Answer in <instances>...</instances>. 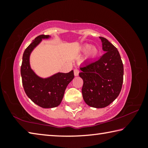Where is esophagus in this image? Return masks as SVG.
<instances>
[{
  "mask_svg": "<svg viewBox=\"0 0 148 148\" xmlns=\"http://www.w3.org/2000/svg\"><path fill=\"white\" fill-rule=\"evenodd\" d=\"M74 76H77L79 74V71L77 69H74Z\"/></svg>",
  "mask_w": 148,
  "mask_h": 148,
  "instance_id": "esophagus-1",
  "label": "esophagus"
}]
</instances>
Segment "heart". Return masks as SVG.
Listing matches in <instances>:
<instances>
[{
	"mask_svg": "<svg viewBox=\"0 0 148 148\" xmlns=\"http://www.w3.org/2000/svg\"><path fill=\"white\" fill-rule=\"evenodd\" d=\"M83 52H87V57L89 59H94L97 56L99 53V51L95 47H91V46L87 45L82 49Z\"/></svg>",
	"mask_w": 148,
	"mask_h": 148,
	"instance_id": "heart-1",
	"label": "heart"
}]
</instances>
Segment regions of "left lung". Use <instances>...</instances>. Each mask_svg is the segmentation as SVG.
Returning a JSON list of instances; mask_svg holds the SVG:
<instances>
[{
    "label": "left lung",
    "instance_id": "8db88e82",
    "mask_svg": "<svg viewBox=\"0 0 148 148\" xmlns=\"http://www.w3.org/2000/svg\"><path fill=\"white\" fill-rule=\"evenodd\" d=\"M99 38L106 53L97 61L82 65L79 73L84 81V101L96 108L111 104L119 96L123 81V64L118 50L106 38Z\"/></svg>",
    "mask_w": 148,
    "mask_h": 148
}]
</instances>
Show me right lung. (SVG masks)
<instances>
[{"label": "right lung", "instance_id": "add662e5", "mask_svg": "<svg viewBox=\"0 0 148 148\" xmlns=\"http://www.w3.org/2000/svg\"><path fill=\"white\" fill-rule=\"evenodd\" d=\"M50 37L49 35L42 34L35 38L25 50L21 66L25 92L34 103L44 108H51L61 104L65 89L74 77L73 71L69 73L58 72L46 78L38 76L32 71L30 65L31 53L42 40Z\"/></svg>", "mask_w": 148, "mask_h": 148}]
</instances>
